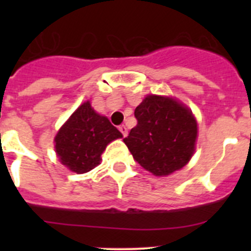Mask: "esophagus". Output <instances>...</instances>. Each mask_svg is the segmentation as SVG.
<instances>
[{"instance_id":"34e87169","label":"esophagus","mask_w":251,"mask_h":251,"mask_svg":"<svg viewBox=\"0 0 251 251\" xmlns=\"http://www.w3.org/2000/svg\"><path fill=\"white\" fill-rule=\"evenodd\" d=\"M119 130H121V133L123 134V137L128 136V129H127V127H126V126H121V127H119Z\"/></svg>"}]
</instances>
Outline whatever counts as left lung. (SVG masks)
I'll return each mask as SVG.
<instances>
[{"mask_svg":"<svg viewBox=\"0 0 251 251\" xmlns=\"http://www.w3.org/2000/svg\"><path fill=\"white\" fill-rule=\"evenodd\" d=\"M137 126L123 139L133 158L156 176H168L195 152L197 123L187 106L174 98L147 95L134 110Z\"/></svg>","mask_w":251,"mask_h":251,"instance_id":"obj_1","label":"left lung"}]
</instances>
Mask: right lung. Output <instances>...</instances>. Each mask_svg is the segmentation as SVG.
Returning <instances> with one entry per match:
<instances>
[{
  "label": "right lung",
  "mask_w": 251,
  "mask_h": 251,
  "mask_svg": "<svg viewBox=\"0 0 251 251\" xmlns=\"http://www.w3.org/2000/svg\"><path fill=\"white\" fill-rule=\"evenodd\" d=\"M122 137L109 119L98 114L90 101H86L59 129L55 137V151L69 170L85 174L100 163V156L106 146Z\"/></svg>",
  "instance_id": "right-lung-1"
}]
</instances>
